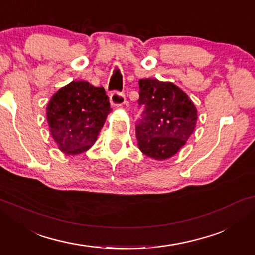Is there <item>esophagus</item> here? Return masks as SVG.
Returning <instances> with one entry per match:
<instances>
[{"instance_id": "1", "label": "esophagus", "mask_w": 255, "mask_h": 255, "mask_svg": "<svg viewBox=\"0 0 255 255\" xmlns=\"http://www.w3.org/2000/svg\"><path fill=\"white\" fill-rule=\"evenodd\" d=\"M110 103L114 108L122 107L125 104V95L118 92H113L110 95Z\"/></svg>"}]
</instances>
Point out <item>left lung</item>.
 <instances>
[{
  "mask_svg": "<svg viewBox=\"0 0 255 255\" xmlns=\"http://www.w3.org/2000/svg\"><path fill=\"white\" fill-rule=\"evenodd\" d=\"M142 117L135 127L138 148L148 158L167 160L186 144L196 128L197 109L173 82L139 80Z\"/></svg>",
  "mask_w": 255,
  "mask_h": 255,
  "instance_id": "left-lung-1",
  "label": "left lung"
}]
</instances>
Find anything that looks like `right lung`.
Here are the masks:
<instances>
[{
    "label": "right lung",
    "mask_w": 255,
    "mask_h": 255,
    "mask_svg": "<svg viewBox=\"0 0 255 255\" xmlns=\"http://www.w3.org/2000/svg\"><path fill=\"white\" fill-rule=\"evenodd\" d=\"M110 111L103 87L72 81L48 101L46 120L58 148L67 155H78L95 144Z\"/></svg>",
    "instance_id": "add662e5"
}]
</instances>
